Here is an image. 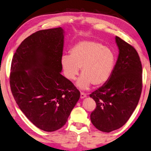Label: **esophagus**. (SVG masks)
<instances>
[{
  "mask_svg": "<svg viewBox=\"0 0 151 151\" xmlns=\"http://www.w3.org/2000/svg\"><path fill=\"white\" fill-rule=\"evenodd\" d=\"M86 96V94L85 93H83V92H81V93H80V98L81 99H83V98H85Z\"/></svg>",
  "mask_w": 151,
  "mask_h": 151,
  "instance_id": "34e87169",
  "label": "esophagus"
}]
</instances>
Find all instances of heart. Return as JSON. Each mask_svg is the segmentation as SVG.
I'll use <instances>...</instances> for the list:
<instances>
[{
	"label": "heart",
	"mask_w": 151,
	"mask_h": 151,
	"mask_svg": "<svg viewBox=\"0 0 151 151\" xmlns=\"http://www.w3.org/2000/svg\"><path fill=\"white\" fill-rule=\"evenodd\" d=\"M69 55H63L61 66L65 76L74 80L81 69L80 88L87 89L92 84L100 86L109 80L114 69L116 57L111 48L99 42L83 40L74 45Z\"/></svg>",
	"instance_id": "1"
}]
</instances>
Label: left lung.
<instances>
[{"label":"left lung","mask_w":151,"mask_h":151,"mask_svg":"<svg viewBox=\"0 0 151 151\" xmlns=\"http://www.w3.org/2000/svg\"><path fill=\"white\" fill-rule=\"evenodd\" d=\"M115 40L119 53L112 75L90 94L96 105L90 119L96 128L104 132L126 124L138 105L142 88V68L137 51L119 37Z\"/></svg>","instance_id":"left-lung-1"}]
</instances>
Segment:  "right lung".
Segmentation results:
<instances>
[{"label":"right lung","mask_w":151,"mask_h":151,"mask_svg":"<svg viewBox=\"0 0 151 151\" xmlns=\"http://www.w3.org/2000/svg\"><path fill=\"white\" fill-rule=\"evenodd\" d=\"M63 39L61 27L36 32L21 43L11 61L9 83L14 99L27 119L46 132L66 124L80 96L61 74Z\"/></svg>","instance_id":"obj_1"}]
</instances>
